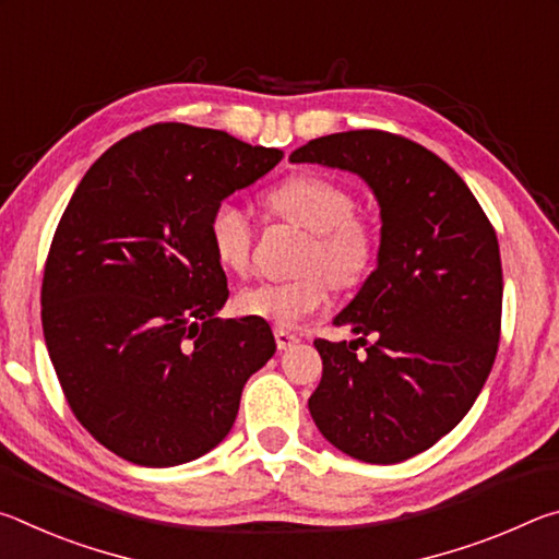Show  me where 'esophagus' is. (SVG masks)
I'll use <instances>...</instances> for the list:
<instances>
[{
	"mask_svg": "<svg viewBox=\"0 0 559 559\" xmlns=\"http://www.w3.org/2000/svg\"><path fill=\"white\" fill-rule=\"evenodd\" d=\"M276 345H278V349H288V347H293L298 343V335H293V333H288V330H283V328H276Z\"/></svg>",
	"mask_w": 559,
	"mask_h": 559,
	"instance_id": "obj_1",
	"label": "esophagus"
}]
</instances>
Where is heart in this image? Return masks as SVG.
Returning <instances> with one entry per match:
<instances>
[{
    "label": "heart",
    "instance_id": "1",
    "mask_svg": "<svg viewBox=\"0 0 559 559\" xmlns=\"http://www.w3.org/2000/svg\"><path fill=\"white\" fill-rule=\"evenodd\" d=\"M273 212L310 231L300 253L296 278L257 281L236 293V310L263 318L278 328L298 325L313 316L330 298V281L353 286L370 271L374 261V231L357 216L353 192L320 175L288 177L271 192ZM206 236L219 266L243 271L251 261L253 222L231 197L216 202L206 222Z\"/></svg>",
    "mask_w": 559,
    "mask_h": 559
}]
</instances>
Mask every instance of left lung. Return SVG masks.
Listing matches in <instances>:
<instances>
[{"label":"left lung","instance_id":"left-lung-1","mask_svg":"<svg viewBox=\"0 0 559 559\" xmlns=\"http://www.w3.org/2000/svg\"><path fill=\"white\" fill-rule=\"evenodd\" d=\"M290 163L362 177L382 216L377 269L333 320L357 340H316L323 377L310 416L347 456L406 461L468 414L496 362L503 308L496 231L466 182L402 135L335 132L298 147Z\"/></svg>","mask_w":559,"mask_h":559}]
</instances>
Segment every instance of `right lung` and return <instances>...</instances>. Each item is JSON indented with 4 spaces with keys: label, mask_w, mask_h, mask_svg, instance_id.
Returning <instances> with one entry per match:
<instances>
[{
    "label": "right lung",
    "mask_w": 559,
    "mask_h": 559,
    "mask_svg": "<svg viewBox=\"0 0 559 559\" xmlns=\"http://www.w3.org/2000/svg\"><path fill=\"white\" fill-rule=\"evenodd\" d=\"M281 157L157 122L106 150L75 187L46 259L41 325L71 412L116 456L150 468L204 456L276 353L263 318H216L229 288L206 222Z\"/></svg>",
    "instance_id": "right-lung-1"
}]
</instances>
